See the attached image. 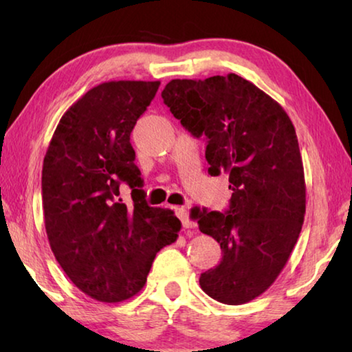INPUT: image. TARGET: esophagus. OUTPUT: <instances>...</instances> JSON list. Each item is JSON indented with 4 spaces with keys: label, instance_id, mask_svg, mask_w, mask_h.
<instances>
[{
    "label": "esophagus",
    "instance_id": "obj_1",
    "mask_svg": "<svg viewBox=\"0 0 352 352\" xmlns=\"http://www.w3.org/2000/svg\"><path fill=\"white\" fill-rule=\"evenodd\" d=\"M175 212H177V217L180 219L183 228H192V226H195L192 220L189 219V214L186 210H184V208H177Z\"/></svg>",
    "mask_w": 352,
    "mask_h": 352
}]
</instances>
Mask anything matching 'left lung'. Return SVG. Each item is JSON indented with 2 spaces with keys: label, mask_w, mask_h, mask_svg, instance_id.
Returning a JSON list of instances; mask_svg holds the SVG:
<instances>
[{
  "label": "left lung",
  "mask_w": 352,
  "mask_h": 352,
  "mask_svg": "<svg viewBox=\"0 0 352 352\" xmlns=\"http://www.w3.org/2000/svg\"><path fill=\"white\" fill-rule=\"evenodd\" d=\"M162 98L190 135L205 136L208 172L228 174L233 190L225 212L190 210L223 253L200 275L201 289L223 305L252 301L275 283L305 222V169L294 124L276 100L237 74L174 79Z\"/></svg>",
  "instance_id": "obj_1"
}]
</instances>
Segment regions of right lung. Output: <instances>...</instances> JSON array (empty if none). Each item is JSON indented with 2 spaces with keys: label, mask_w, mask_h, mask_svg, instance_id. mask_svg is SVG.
Wrapping results in <instances>:
<instances>
[{
  "label": "right lung",
  "mask_w": 352,
  "mask_h": 352,
  "mask_svg": "<svg viewBox=\"0 0 352 352\" xmlns=\"http://www.w3.org/2000/svg\"><path fill=\"white\" fill-rule=\"evenodd\" d=\"M160 82L113 80L91 88L62 116L41 172L46 234L83 294L119 302L144 287L160 250L182 228L174 211L148 206L130 133ZM133 189L124 202L120 184Z\"/></svg>",
  "instance_id": "obj_1"
}]
</instances>
